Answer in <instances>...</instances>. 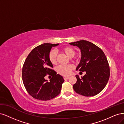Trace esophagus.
<instances>
[{"label": "esophagus", "instance_id": "34e87169", "mask_svg": "<svg viewBox=\"0 0 124 124\" xmlns=\"http://www.w3.org/2000/svg\"><path fill=\"white\" fill-rule=\"evenodd\" d=\"M70 77H64V80H66V79H69Z\"/></svg>", "mask_w": 124, "mask_h": 124}]
</instances>
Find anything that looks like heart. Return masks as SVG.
I'll return each mask as SVG.
<instances>
[{
  "mask_svg": "<svg viewBox=\"0 0 124 124\" xmlns=\"http://www.w3.org/2000/svg\"><path fill=\"white\" fill-rule=\"evenodd\" d=\"M62 51L70 58H72L75 55L76 51L74 48L67 46L63 47ZM49 60L52 64L55 65L58 63V54L55 50H51L48 54ZM74 69V66L72 64L66 65H60L57 68V73L63 76H68L71 74V71Z\"/></svg>",
  "mask_w": 124,
  "mask_h": 124,
  "instance_id": "b5f03b06",
  "label": "heart"
}]
</instances>
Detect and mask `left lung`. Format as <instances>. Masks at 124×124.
Masks as SVG:
<instances>
[{
	"instance_id": "left-lung-1",
	"label": "left lung",
	"mask_w": 124,
	"mask_h": 124,
	"mask_svg": "<svg viewBox=\"0 0 124 124\" xmlns=\"http://www.w3.org/2000/svg\"><path fill=\"white\" fill-rule=\"evenodd\" d=\"M81 49V59L76 70L85 71L80 78L76 75L77 82L73 89L77 93L84 96H93L105 88L110 77L108 61L103 51L93 43L85 40L70 43Z\"/></svg>"
}]
</instances>
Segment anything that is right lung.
Instances as JSON below:
<instances>
[{
	"label": "right lung",
	"mask_w": 124,
	"mask_h": 124,
	"mask_svg": "<svg viewBox=\"0 0 124 124\" xmlns=\"http://www.w3.org/2000/svg\"><path fill=\"white\" fill-rule=\"evenodd\" d=\"M59 44L44 43L32 50L23 63L22 79L27 92L39 101H48L60 93L64 81L61 75L53 69L48 59L51 48ZM47 74L52 78L48 82L44 78Z\"/></svg>",
	"instance_id": "obj_1"
}]
</instances>
